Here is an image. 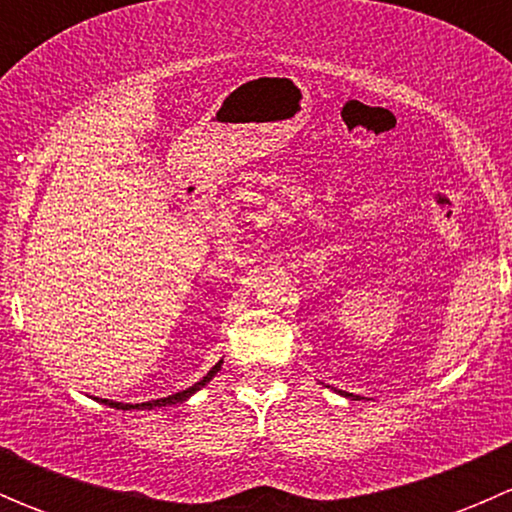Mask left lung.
<instances>
[{
  "mask_svg": "<svg viewBox=\"0 0 512 512\" xmlns=\"http://www.w3.org/2000/svg\"><path fill=\"white\" fill-rule=\"evenodd\" d=\"M344 396H352V394H344ZM352 399H354V396H352Z\"/></svg>",
  "mask_w": 512,
  "mask_h": 512,
  "instance_id": "1",
  "label": "left lung"
}]
</instances>
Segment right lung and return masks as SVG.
Here are the masks:
<instances>
[{
  "instance_id": "1",
  "label": "right lung",
  "mask_w": 512,
  "mask_h": 512,
  "mask_svg": "<svg viewBox=\"0 0 512 512\" xmlns=\"http://www.w3.org/2000/svg\"><path fill=\"white\" fill-rule=\"evenodd\" d=\"M220 366H223V361H218V364L213 366V369L208 371V374L203 376V379L198 381V384H193L190 386V389H185V391H178V394H173V396H165V399H156V401H146V404H118V401H106L103 399V404H108V406H113V409H123V411H131V409H156V406H170V404H183L185 399H188V396H193L195 391L198 389H203L205 384H208L210 379H213L215 374H218L220 371Z\"/></svg>"
}]
</instances>
